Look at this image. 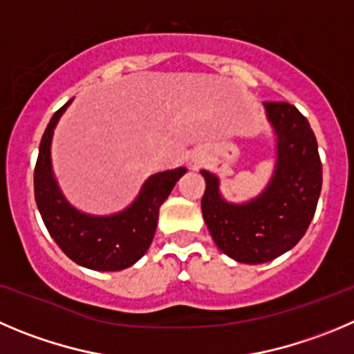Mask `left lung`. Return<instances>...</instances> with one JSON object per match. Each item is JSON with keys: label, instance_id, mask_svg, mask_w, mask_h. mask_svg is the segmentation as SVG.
I'll use <instances>...</instances> for the list:
<instances>
[{"label": "left lung", "instance_id": "left-lung-1", "mask_svg": "<svg viewBox=\"0 0 354 354\" xmlns=\"http://www.w3.org/2000/svg\"><path fill=\"white\" fill-rule=\"evenodd\" d=\"M276 132V169L257 199L227 203L209 171L201 207L214 244L230 259L263 263L292 250L315 216L322 192V160L307 118L288 102H263Z\"/></svg>", "mask_w": 354, "mask_h": 354}]
</instances>
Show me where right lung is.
I'll return each mask as SVG.
<instances>
[{
	"instance_id": "right-lung-1",
	"label": "right lung",
	"mask_w": 354,
	"mask_h": 354,
	"mask_svg": "<svg viewBox=\"0 0 354 354\" xmlns=\"http://www.w3.org/2000/svg\"><path fill=\"white\" fill-rule=\"evenodd\" d=\"M69 102L55 111L43 132L35 166L36 206L48 234L73 262L102 272L127 269L150 248L158 209L187 169L178 167L150 176L136 201L117 214L94 216L75 209L62 196L50 160L52 134Z\"/></svg>"
}]
</instances>
